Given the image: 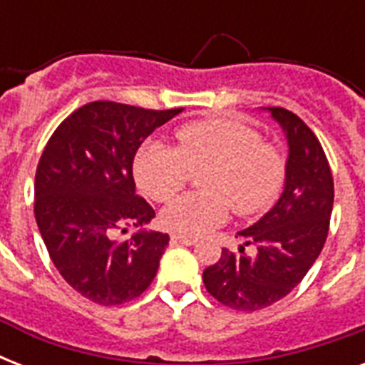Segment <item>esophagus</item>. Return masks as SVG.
<instances>
[{
  "label": "esophagus",
  "instance_id": "1",
  "mask_svg": "<svg viewBox=\"0 0 365 365\" xmlns=\"http://www.w3.org/2000/svg\"><path fill=\"white\" fill-rule=\"evenodd\" d=\"M170 242L172 244H182V246H193L195 239H191V237H182V235H172Z\"/></svg>",
  "mask_w": 365,
  "mask_h": 365
}]
</instances>
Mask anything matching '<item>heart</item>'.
<instances>
[{"instance_id":"heart-1","label":"heart","mask_w":365,"mask_h":365,"mask_svg":"<svg viewBox=\"0 0 365 365\" xmlns=\"http://www.w3.org/2000/svg\"><path fill=\"white\" fill-rule=\"evenodd\" d=\"M176 148L145 142L138 149L132 172L149 199L165 202L200 176L202 193H185L165 206L160 222L168 231L199 237L222 225L233 210L255 216L274 205L286 182L280 149L261 140L257 128L239 119L214 117L178 126Z\"/></svg>"}]
</instances>
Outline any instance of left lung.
Segmentation results:
<instances>
[{
  "label": "left lung",
  "mask_w": 365,
  "mask_h": 365,
  "mask_svg": "<svg viewBox=\"0 0 365 365\" xmlns=\"http://www.w3.org/2000/svg\"><path fill=\"white\" fill-rule=\"evenodd\" d=\"M269 111L286 132L289 148L282 197L239 233L257 248L254 257L223 248L220 261L202 272L208 294L235 311L265 309L303 280L328 239L334 208V176L314 132L284 108Z\"/></svg>",
  "instance_id": "8db88e82"
}]
</instances>
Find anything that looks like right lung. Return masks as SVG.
<instances>
[{"label":"right lung","instance_id":"right-lung-1","mask_svg":"<svg viewBox=\"0 0 365 365\" xmlns=\"http://www.w3.org/2000/svg\"><path fill=\"white\" fill-rule=\"evenodd\" d=\"M180 111L91 102L66 117L43 149L34 185L37 227L62 278L98 305L136 299L157 274L168 235L138 231L115 240V233L155 217L136 195L132 160Z\"/></svg>","mask_w":365,"mask_h":365}]
</instances>
